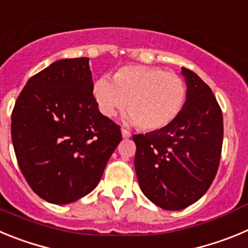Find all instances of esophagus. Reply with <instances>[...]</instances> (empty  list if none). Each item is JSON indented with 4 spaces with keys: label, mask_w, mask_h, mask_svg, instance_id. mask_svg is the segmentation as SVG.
<instances>
[{
    "label": "esophagus",
    "mask_w": 248,
    "mask_h": 248,
    "mask_svg": "<svg viewBox=\"0 0 248 248\" xmlns=\"http://www.w3.org/2000/svg\"><path fill=\"white\" fill-rule=\"evenodd\" d=\"M121 133H122V137H124V140H127V138L131 137V132H128V131H127V129H124V128H122V129H121Z\"/></svg>",
    "instance_id": "obj_1"
}]
</instances>
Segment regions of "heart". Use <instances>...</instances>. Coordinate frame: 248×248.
Segmentation results:
<instances>
[{"mask_svg":"<svg viewBox=\"0 0 248 248\" xmlns=\"http://www.w3.org/2000/svg\"><path fill=\"white\" fill-rule=\"evenodd\" d=\"M93 95L105 117H115L127 104V122L157 131L177 119L186 99V86L173 71L129 65L116 71L113 81L108 77L99 78L93 82Z\"/></svg>","mask_w":248,"mask_h":248,"instance_id":"b5f03b06","label":"heart"}]
</instances>
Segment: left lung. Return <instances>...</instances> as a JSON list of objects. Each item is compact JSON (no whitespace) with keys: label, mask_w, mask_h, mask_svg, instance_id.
<instances>
[{"label":"left lung","mask_w":248,"mask_h":248,"mask_svg":"<svg viewBox=\"0 0 248 248\" xmlns=\"http://www.w3.org/2000/svg\"><path fill=\"white\" fill-rule=\"evenodd\" d=\"M186 100L170 124L133 135L140 190L157 206L182 210L202 198L217 171L224 137L222 112L211 89L182 68Z\"/></svg>","instance_id":"1"}]
</instances>
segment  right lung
Returning a JSON list of instances; mask_svg holds the SVG:
<instances>
[{
    "mask_svg": "<svg viewBox=\"0 0 248 248\" xmlns=\"http://www.w3.org/2000/svg\"><path fill=\"white\" fill-rule=\"evenodd\" d=\"M89 58L57 60L33 75L12 112L17 162L32 190L57 205L96 188L122 140L119 124L99 111Z\"/></svg>",
    "mask_w": 248,
    "mask_h": 248,
    "instance_id": "right-lung-1",
    "label": "right lung"
}]
</instances>
